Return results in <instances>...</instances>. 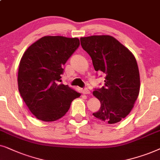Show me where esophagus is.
<instances>
[{"instance_id": "1", "label": "esophagus", "mask_w": 160, "mask_h": 160, "mask_svg": "<svg viewBox=\"0 0 160 160\" xmlns=\"http://www.w3.org/2000/svg\"><path fill=\"white\" fill-rule=\"evenodd\" d=\"M83 93H85V94H89V93H91V91L89 90L88 88H85L84 90H83Z\"/></svg>"}]
</instances>
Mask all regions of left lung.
<instances>
[{"instance_id":"8db88e82","label":"left lung","mask_w":160,"mask_h":160,"mask_svg":"<svg viewBox=\"0 0 160 160\" xmlns=\"http://www.w3.org/2000/svg\"><path fill=\"white\" fill-rule=\"evenodd\" d=\"M82 49L90 55L95 71L105 75V86L93 94L101 107L93 116L106 123L121 121L134 107L140 91V74L132 53L108 35L80 38Z\"/></svg>"}]
</instances>
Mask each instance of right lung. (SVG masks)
<instances>
[{
	"label": "right lung",
	"mask_w": 160,
	"mask_h": 160,
	"mask_svg": "<svg viewBox=\"0 0 160 160\" xmlns=\"http://www.w3.org/2000/svg\"><path fill=\"white\" fill-rule=\"evenodd\" d=\"M80 45L78 38L47 36L31 44L23 54L18 70V89L36 118L54 121L69 110L80 93L58 84L63 66Z\"/></svg>",
	"instance_id": "add662e5"
}]
</instances>
